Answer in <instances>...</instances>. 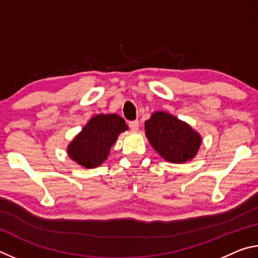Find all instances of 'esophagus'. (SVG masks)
<instances>
[{"label":"esophagus","mask_w":258,"mask_h":258,"mask_svg":"<svg viewBox=\"0 0 258 258\" xmlns=\"http://www.w3.org/2000/svg\"><path fill=\"white\" fill-rule=\"evenodd\" d=\"M128 126H130V127L132 128L133 131H139V128H140L139 120H133V121H130V123H128Z\"/></svg>","instance_id":"obj_1"}]
</instances>
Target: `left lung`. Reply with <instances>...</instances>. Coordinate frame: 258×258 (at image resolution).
Returning a JSON list of instances; mask_svg holds the SVG:
<instances>
[{"label":"left lung","instance_id":"left-lung-1","mask_svg":"<svg viewBox=\"0 0 258 258\" xmlns=\"http://www.w3.org/2000/svg\"><path fill=\"white\" fill-rule=\"evenodd\" d=\"M146 137L160 157L173 164H184L197 156L202 135L166 111L152 112L145 123Z\"/></svg>","mask_w":258,"mask_h":258}]
</instances>
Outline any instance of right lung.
Instances as JSON below:
<instances>
[{
	"label": "right lung",
	"mask_w": 258,
	"mask_h": 258,
	"mask_svg": "<svg viewBox=\"0 0 258 258\" xmlns=\"http://www.w3.org/2000/svg\"><path fill=\"white\" fill-rule=\"evenodd\" d=\"M128 130L117 113L93 116L67 147L69 158L84 168H95L108 158L120 133Z\"/></svg>",
	"instance_id": "add662e5"
}]
</instances>
